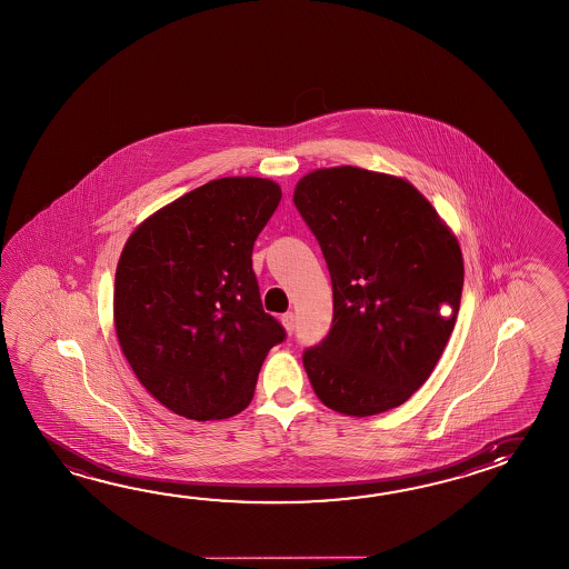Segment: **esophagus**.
Listing matches in <instances>:
<instances>
[{
    "label": "esophagus",
    "mask_w": 569,
    "mask_h": 569,
    "mask_svg": "<svg viewBox=\"0 0 569 569\" xmlns=\"http://www.w3.org/2000/svg\"><path fill=\"white\" fill-rule=\"evenodd\" d=\"M281 325H283V329L288 330V332H293V329H296V315L293 312H286V315L281 316Z\"/></svg>",
    "instance_id": "obj_1"
}]
</instances>
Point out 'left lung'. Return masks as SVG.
I'll use <instances>...</instances> for the list:
<instances>
[{
	"label": "left lung",
	"mask_w": 569,
	"mask_h": 569,
	"mask_svg": "<svg viewBox=\"0 0 569 569\" xmlns=\"http://www.w3.org/2000/svg\"><path fill=\"white\" fill-rule=\"evenodd\" d=\"M293 203L332 281V327L303 353L312 390L347 417L405 405L453 332L463 290L453 230L410 181L351 164L303 176Z\"/></svg>",
	"instance_id": "left-lung-1"
}]
</instances>
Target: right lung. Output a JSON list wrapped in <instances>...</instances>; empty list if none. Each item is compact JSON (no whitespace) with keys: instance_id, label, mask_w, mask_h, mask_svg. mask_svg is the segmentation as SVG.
Returning a JSON list of instances; mask_svg holds the SVG:
<instances>
[{"instance_id":"right-lung-1","label":"right lung","mask_w":569,"mask_h":569,"mask_svg":"<svg viewBox=\"0 0 569 569\" xmlns=\"http://www.w3.org/2000/svg\"><path fill=\"white\" fill-rule=\"evenodd\" d=\"M281 200L263 177H222L134 228L116 267L114 327L134 376L190 420L251 405L286 330L261 303L253 244Z\"/></svg>"}]
</instances>
